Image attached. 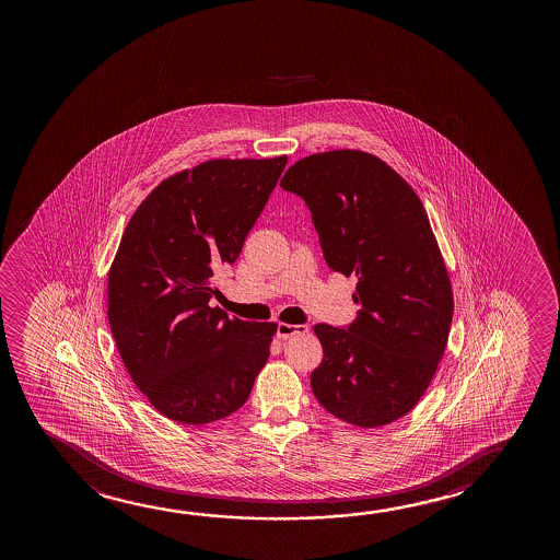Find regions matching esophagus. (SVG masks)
Segmentation results:
<instances>
[{
  "instance_id": "1",
  "label": "esophagus",
  "mask_w": 560,
  "mask_h": 560,
  "mask_svg": "<svg viewBox=\"0 0 560 560\" xmlns=\"http://www.w3.org/2000/svg\"><path fill=\"white\" fill-rule=\"evenodd\" d=\"M307 325H291V323H279L277 325V338L287 340V338L296 337V335H306Z\"/></svg>"
}]
</instances>
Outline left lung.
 <instances>
[{"label":"left lung","mask_w":560,"mask_h":560,"mask_svg":"<svg viewBox=\"0 0 560 560\" xmlns=\"http://www.w3.org/2000/svg\"><path fill=\"white\" fill-rule=\"evenodd\" d=\"M281 187L310 208L329 268L358 277V317L348 327H314L323 346L315 398L361 429L398 421L429 388L453 319L427 210L398 172L352 149L302 159Z\"/></svg>","instance_id":"1"}]
</instances>
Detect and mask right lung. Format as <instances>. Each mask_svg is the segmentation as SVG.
Returning a JSON list of instances; mask_svg holds the SVG:
<instances>
[{
  "label": "right lung",
  "mask_w": 560,
  "mask_h": 560,
  "mask_svg": "<svg viewBox=\"0 0 560 560\" xmlns=\"http://www.w3.org/2000/svg\"><path fill=\"white\" fill-rule=\"evenodd\" d=\"M284 164L202 162L156 185L126 225L108 271V323L131 381L172 421L235 413L268 361L276 323L228 317L210 299Z\"/></svg>",
  "instance_id": "1"
}]
</instances>
